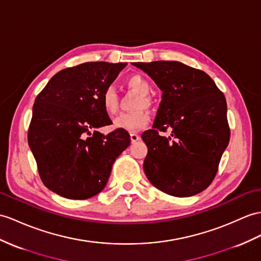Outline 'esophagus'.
<instances>
[{
    "label": "esophagus",
    "mask_w": 261,
    "mask_h": 261,
    "mask_svg": "<svg viewBox=\"0 0 261 261\" xmlns=\"http://www.w3.org/2000/svg\"><path fill=\"white\" fill-rule=\"evenodd\" d=\"M139 138H141V137H139V135H137L136 133H130V141H132V143H136Z\"/></svg>",
    "instance_id": "1"
}]
</instances>
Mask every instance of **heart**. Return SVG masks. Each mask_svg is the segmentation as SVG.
<instances>
[{"label": "heart", "mask_w": 261, "mask_h": 261, "mask_svg": "<svg viewBox=\"0 0 261 261\" xmlns=\"http://www.w3.org/2000/svg\"><path fill=\"white\" fill-rule=\"evenodd\" d=\"M126 84L139 94V98L135 104V109L137 110L120 114L114 119L113 127L126 132H137L149 123V114L144 107H148L150 105L148 95L151 92V85L147 79L139 74L130 75L126 80ZM100 103L106 114L111 116L115 115L118 110V96L116 91L113 87L105 88V91L101 94Z\"/></svg>", "instance_id": "obj_1"}]
</instances>
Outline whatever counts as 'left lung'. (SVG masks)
<instances>
[{"label": "left lung", "instance_id": "obj_1", "mask_svg": "<svg viewBox=\"0 0 261 261\" xmlns=\"http://www.w3.org/2000/svg\"><path fill=\"white\" fill-rule=\"evenodd\" d=\"M163 92L152 129L142 134L144 171L162 192L190 197L211 185L229 143L227 103L211 76L176 61L133 63ZM171 130L168 138L160 131Z\"/></svg>", "mask_w": 261, "mask_h": 261}]
</instances>
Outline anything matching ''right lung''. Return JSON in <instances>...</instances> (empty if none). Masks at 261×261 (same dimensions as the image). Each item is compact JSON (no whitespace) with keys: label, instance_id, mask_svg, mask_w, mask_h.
<instances>
[{"label":"right lung","instance_id":"1","mask_svg":"<svg viewBox=\"0 0 261 261\" xmlns=\"http://www.w3.org/2000/svg\"><path fill=\"white\" fill-rule=\"evenodd\" d=\"M127 63L90 62L56 73L37 95L28 141L44 185L68 199L100 193L129 134L97 128L112 120L100 97Z\"/></svg>","mask_w":261,"mask_h":261}]
</instances>
